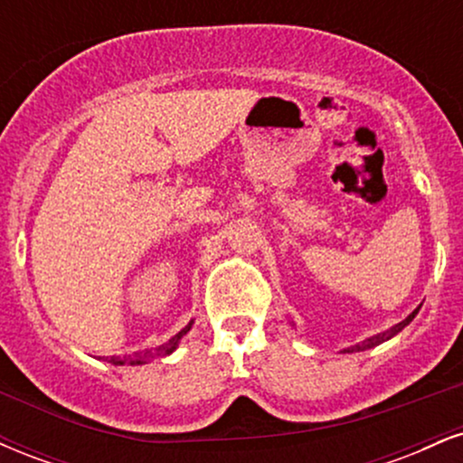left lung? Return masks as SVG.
Returning a JSON list of instances; mask_svg holds the SVG:
<instances>
[{"label":"left lung","mask_w":463,"mask_h":463,"mask_svg":"<svg viewBox=\"0 0 463 463\" xmlns=\"http://www.w3.org/2000/svg\"><path fill=\"white\" fill-rule=\"evenodd\" d=\"M420 307H422V305H420ZM420 307H418V309H413L411 313H409V316L405 317V320H402V322H398V324H394V326H392V328H387L385 333H376V335H372V337L364 339V342H359V344H354V346H348V348H344L342 353H361V350L374 348V346H379V344L387 342V339H392V337H394V335L401 333L402 328H405L407 324L411 322L413 317H416V313L420 311Z\"/></svg>","instance_id":"left-lung-1"}]
</instances>
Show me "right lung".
<instances>
[{
  "label": "right lung",
  "instance_id": "add662e5",
  "mask_svg": "<svg viewBox=\"0 0 463 463\" xmlns=\"http://www.w3.org/2000/svg\"><path fill=\"white\" fill-rule=\"evenodd\" d=\"M191 326H194V320H191L187 326L183 328V331H178L176 335H174L172 339H167V342L165 344H161V346H156L154 350H146V353L143 354H137V359H119V357H110L109 359V364H113V365H143V364H147V361H152V359H156V357H167V354H172L174 350L178 348V344H180V339L184 337V335H187L189 331H191Z\"/></svg>",
  "mask_w": 463,
  "mask_h": 463
}]
</instances>
